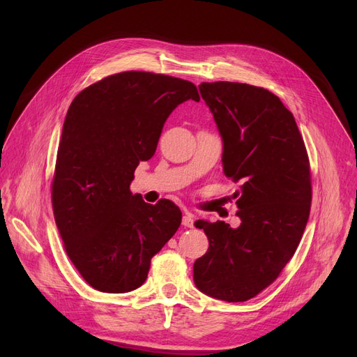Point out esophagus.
<instances>
[{"label":"esophagus","mask_w":357,"mask_h":357,"mask_svg":"<svg viewBox=\"0 0 357 357\" xmlns=\"http://www.w3.org/2000/svg\"><path fill=\"white\" fill-rule=\"evenodd\" d=\"M194 215L192 214H185L183 215V218H182V224H183V226L185 227H194Z\"/></svg>","instance_id":"34e87169"}]
</instances>
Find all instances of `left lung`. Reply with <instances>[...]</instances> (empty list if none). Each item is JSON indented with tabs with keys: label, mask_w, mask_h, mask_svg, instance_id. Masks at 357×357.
<instances>
[{
	"label": "left lung",
	"mask_w": 357,
	"mask_h": 357,
	"mask_svg": "<svg viewBox=\"0 0 357 357\" xmlns=\"http://www.w3.org/2000/svg\"><path fill=\"white\" fill-rule=\"evenodd\" d=\"M222 139V169L240 183L231 229L198 220L210 248L194 264L195 287L208 296L243 303L268 288L294 256L311 208L305 144L292 112L275 93L238 82H202Z\"/></svg>",
	"instance_id": "8db88e82"
}]
</instances>
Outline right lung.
Instances as JSON below:
<instances>
[{
	"label": "right lung",
	"mask_w": 357,
	"mask_h": 357,
	"mask_svg": "<svg viewBox=\"0 0 357 357\" xmlns=\"http://www.w3.org/2000/svg\"><path fill=\"white\" fill-rule=\"evenodd\" d=\"M197 86L167 75L128 70L81 91L63 123L52 182L56 226L86 282L124 294L144 284L150 260L181 226L179 207L152 205L130 183L156 152L163 124Z\"/></svg>",
	"instance_id": "obj_1"
}]
</instances>
